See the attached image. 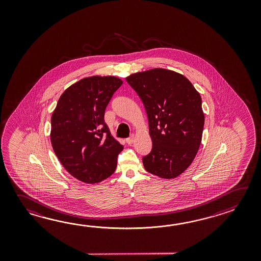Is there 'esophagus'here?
I'll list each match as a JSON object with an SVG mask.
<instances>
[{
	"label": "esophagus",
	"instance_id": "esophagus-1",
	"mask_svg": "<svg viewBox=\"0 0 261 261\" xmlns=\"http://www.w3.org/2000/svg\"><path fill=\"white\" fill-rule=\"evenodd\" d=\"M133 142H134V135H132V136H129L128 138L126 139V143H127V144H132Z\"/></svg>",
	"mask_w": 261,
	"mask_h": 261
}]
</instances>
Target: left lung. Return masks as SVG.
<instances>
[{"mask_svg": "<svg viewBox=\"0 0 261 261\" xmlns=\"http://www.w3.org/2000/svg\"><path fill=\"white\" fill-rule=\"evenodd\" d=\"M126 81L144 103L152 149L144 169L171 179L188 169L200 147L204 126L200 95L188 78L166 69L136 72Z\"/></svg>", "mask_w": 261, "mask_h": 261, "instance_id": "obj_1", "label": "left lung"}]
</instances>
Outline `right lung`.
I'll list each match as a JSON object with an SVG mask.
<instances>
[{
  "label": "right lung",
  "mask_w": 261,
  "mask_h": 261,
  "mask_svg": "<svg viewBox=\"0 0 261 261\" xmlns=\"http://www.w3.org/2000/svg\"><path fill=\"white\" fill-rule=\"evenodd\" d=\"M115 76L83 78L62 93L51 117V144L73 177L99 183L116 171L122 144L105 123L106 106L122 85Z\"/></svg>",
  "instance_id": "obj_1"
}]
</instances>
